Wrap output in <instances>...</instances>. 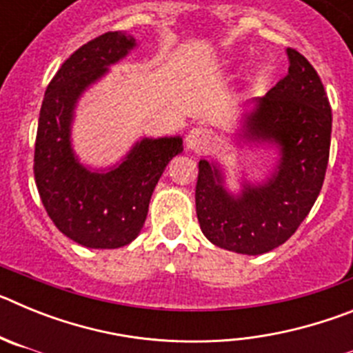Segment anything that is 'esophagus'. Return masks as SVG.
Masks as SVG:
<instances>
[{
    "mask_svg": "<svg viewBox=\"0 0 353 353\" xmlns=\"http://www.w3.org/2000/svg\"><path fill=\"white\" fill-rule=\"evenodd\" d=\"M187 148L192 150V152H198V154H207L214 148L215 145V136L212 130L203 129V127H196L191 132L187 134L185 138Z\"/></svg>",
    "mask_w": 353,
    "mask_h": 353,
    "instance_id": "34e87169",
    "label": "esophagus"
}]
</instances>
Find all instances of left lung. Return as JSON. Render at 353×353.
Masks as SVG:
<instances>
[{"label":"left lung","instance_id":"8db88e82","mask_svg":"<svg viewBox=\"0 0 353 353\" xmlns=\"http://www.w3.org/2000/svg\"><path fill=\"white\" fill-rule=\"evenodd\" d=\"M288 74L240 117L236 146L277 150L269 176L242 179L228 191L219 162L201 159L196 183V214L203 235L217 248L263 254L297 232L316 201L329 162L332 114L320 76L295 49H286Z\"/></svg>","mask_w":353,"mask_h":353}]
</instances>
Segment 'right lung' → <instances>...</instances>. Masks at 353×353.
Wrapping results in <instances>:
<instances>
[{
	"label": "right lung",
	"mask_w": 353,
	"mask_h": 353,
	"mask_svg": "<svg viewBox=\"0 0 353 353\" xmlns=\"http://www.w3.org/2000/svg\"><path fill=\"white\" fill-rule=\"evenodd\" d=\"M136 46L125 31L84 43L56 72L40 109L33 166L40 199L56 228L90 249L123 248L139 235L161 174L183 150L180 136L141 138L102 170L84 166L74 152L77 102Z\"/></svg>",
	"instance_id": "add662e5"
}]
</instances>
